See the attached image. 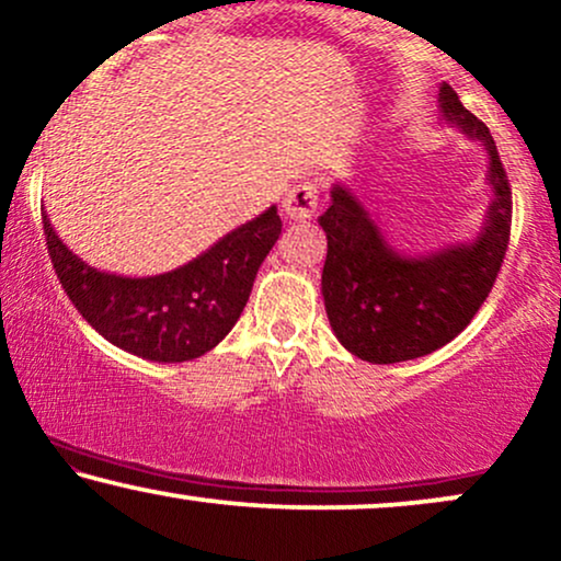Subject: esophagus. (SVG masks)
<instances>
[{"mask_svg":"<svg viewBox=\"0 0 561 561\" xmlns=\"http://www.w3.org/2000/svg\"><path fill=\"white\" fill-rule=\"evenodd\" d=\"M318 209V188L316 183H297L282 198V211H285L287 219H295V222H305L316 215Z\"/></svg>","mask_w":561,"mask_h":561,"instance_id":"esophagus-1","label":"esophagus"}]
</instances>
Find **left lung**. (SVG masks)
I'll use <instances>...</instances> for the list:
<instances>
[{
  "label": "left lung",
  "instance_id": "8db88e82",
  "mask_svg": "<svg viewBox=\"0 0 561 561\" xmlns=\"http://www.w3.org/2000/svg\"><path fill=\"white\" fill-rule=\"evenodd\" d=\"M437 105L443 124L486 150L492 202L477 238L409 256L344 183H333L331 207L318 217L329 240L325 316L344 350L373 365L407 363L453 342L492 293L507 251L513 196L497 145L450 84L443 82Z\"/></svg>",
  "mask_w": 561,
  "mask_h": 561
}]
</instances>
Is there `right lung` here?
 I'll return each mask as SVG.
<instances>
[{"mask_svg":"<svg viewBox=\"0 0 561 561\" xmlns=\"http://www.w3.org/2000/svg\"><path fill=\"white\" fill-rule=\"evenodd\" d=\"M51 264L84 321L118 350L152 363H188L228 336L243 313L259 266L282 232L276 207L222 236L173 272H101L64 245L44 211Z\"/></svg>","mask_w":561,"mask_h":561,"instance_id":"1","label":"right lung"}]
</instances>
